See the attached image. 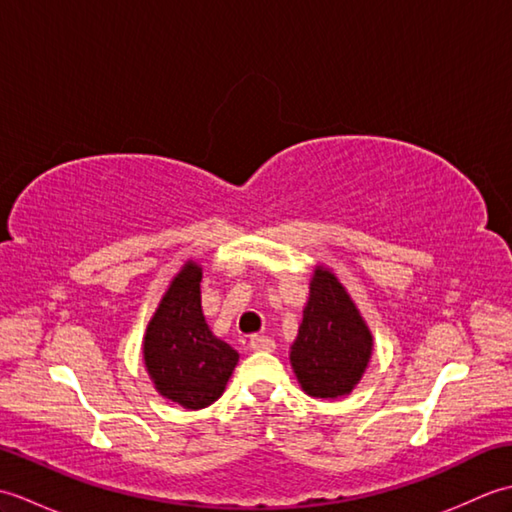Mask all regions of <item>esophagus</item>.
Here are the masks:
<instances>
[{"instance_id":"1","label":"esophagus","mask_w":512,"mask_h":512,"mask_svg":"<svg viewBox=\"0 0 512 512\" xmlns=\"http://www.w3.org/2000/svg\"><path fill=\"white\" fill-rule=\"evenodd\" d=\"M248 345H250V350H255V352H275V341L264 334L250 336Z\"/></svg>"}]
</instances>
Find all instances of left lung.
Wrapping results in <instances>:
<instances>
[{"instance_id":"obj_1","label":"left lung","mask_w":512,"mask_h":512,"mask_svg":"<svg viewBox=\"0 0 512 512\" xmlns=\"http://www.w3.org/2000/svg\"><path fill=\"white\" fill-rule=\"evenodd\" d=\"M372 332L336 275L319 266L310 281L290 365L312 398L347 396L372 356Z\"/></svg>"}]
</instances>
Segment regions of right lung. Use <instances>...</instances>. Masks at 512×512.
I'll return each instance as SVG.
<instances>
[{
	"label": "right lung",
	"instance_id": "right-lung-1",
	"mask_svg": "<svg viewBox=\"0 0 512 512\" xmlns=\"http://www.w3.org/2000/svg\"><path fill=\"white\" fill-rule=\"evenodd\" d=\"M200 281L198 264L182 266L160 299L143 341L145 367L156 391L184 409L209 407L220 398L239 361L233 347L217 339L204 321Z\"/></svg>",
	"mask_w": 512,
	"mask_h": 512
}]
</instances>
